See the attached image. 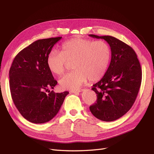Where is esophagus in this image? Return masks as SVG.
I'll list each match as a JSON object with an SVG mask.
<instances>
[{"label": "esophagus", "instance_id": "obj_1", "mask_svg": "<svg viewBox=\"0 0 154 154\" xmlns=\"http://www.w3.org/2000/svg\"><path fill=\"white\" fill-rule=\"evenodd\" d=\"M83 91V89H77V90H70V92L71 93H80V92H82Z\"/></svg>", "mask_w": 154, "mask_h": 154}]
</instances>
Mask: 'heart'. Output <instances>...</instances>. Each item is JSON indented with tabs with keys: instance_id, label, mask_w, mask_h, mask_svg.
Wrapping results in <instances>:
<instances>
[{
	"instance_id": "obj_1",
	"label": "heart",
	"mask_w": 154,
	"mask_h": 154,
	"mask_svg": "<svg viewBox=\"0 0 154 154\" xmlns=\"http://www.w3.org/2000/svg\"><path fill=\"white\" fill-rule=\"evenodd\" d=\"M110 60V49L103 41L74 38L63 43L60 53L53 50L49 53L46 64L56 75L64 73L68 63H72L74 70L66 73L59 81L66 89H77L86 82L96 81L104 75Z\"/></svg>"
}]
</instances>
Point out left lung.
Masks as SVG:
<instances>
[{"label":"left lung","mask_w":154,"mask_h":154,"mask_svg":"<svg viewBox=\"0 0 154 154\" xmlns=\"http://www.w3.org/2000/svg\"><path fill=\"white\" fill-rule=\"evenodd\" d=\"M90 37L102 38L110 45V65L101 80L93 85L96 102L89 106L92 114L101 121H116L132 107L141 86L142 71L137 55L126 43L112 36Z\"/></svg>","instance_id":"obj_1"}]
</instances>
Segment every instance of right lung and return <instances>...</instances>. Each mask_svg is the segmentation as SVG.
Returning <instances> with one entry per match:
<instances>
[{
  "label": "right lung",
  "instance_id": "right-lung-1",
  "mask_svg": "<svg viewBox=\"0 0 154 154\" xmlns=\"http://www.w3.org/2000/svg\"><path fill=\"white\" fill-rule=\"evenodd\" d=\"M61 37L40 39L16 56L9 70V86L14 103L27 121L42 124L59 112L68 91L58 93L57 84L46 64V58ZM48 91L49 94L45 92Z\"/></svg>",
  "mask_w": 154,
  "mask_h": 154
}]
</instances>
